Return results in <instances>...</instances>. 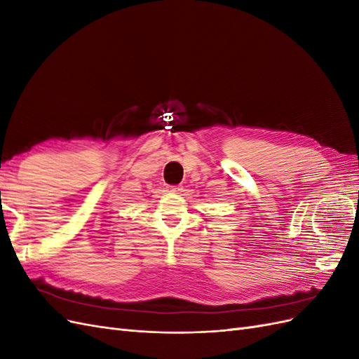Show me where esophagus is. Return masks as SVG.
<instances>
[{
	"mask_svg": "<svg viewBox=\"0 0 359 359\" xmlns=\"http://www.w3.org/2000/svg\"><path fill=\"white\" fill-rule=\"evenodd\" d=\"M182 190L181 186H170L168 187V191H172V193H180Z\"/></svg>",
	"mask_w": 359,
	"mask_h": 359,
	"instance_id": "esophagus-1",
	"label": "esophagus"
}]
</instances>
